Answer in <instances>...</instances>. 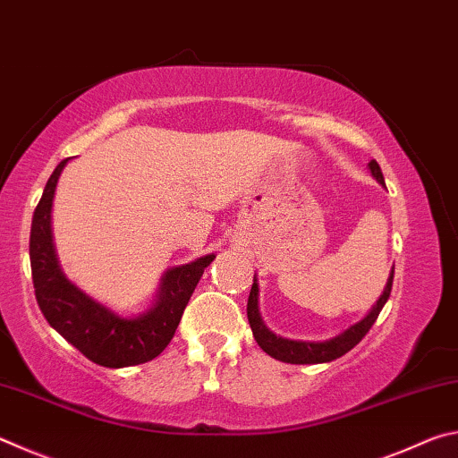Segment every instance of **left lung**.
Masks as SVG:
<instances>
[{
    "mask_svg": "<svg viewBox=\"0 0 458 458\" xmlns=\"http://www.w3.org/2000/svg\"><path fill=\"white\" fill-rule=\"evenodd\" d=\"M369 169L371 175L376 177L379 183H384V175L382 169H379L377 161L371 159L369 161ZM392 283H394V270L390 281L386 284V291L376 307L371 309V313L361 319L358 325L347 329L345 333H341L339 337H333L329 341H321V344H315V341H293V339H284V337H276L273 331H268L265 327V323L260 319L259 313V284L252 283L250 289V297H248V305H246V313H248V323H250L252 335L257 339V344L260 345L262 352H267L270 358L281 360L284 363H325V361H333L345 355L350 350H353L360 341L368 335V331L371 329V325L376 323L379 311L386 305L387 297L392 293Z\"/></svg>",
    "mask_w": 458,
    "mask_h": 458,
    "instance_id": "8db88e82",
    "label": "left lung"
}]
</instances>
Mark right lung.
Wrapping results in <instances>:
<instances>
[{"instance_id":"obj_1","label":"right lung","mask_w":458,"mask_h":458,"mask_svg":"<svg viewBox=\"0 0 458 458\" xmlns=\"http://www.w3.org/2000/svg\"><path fill=\"white\" fill-rule=\"evenodd\" d=\"M66 161H60L46 183L38 201L32 232H30V265H32L34 293L40 311L68 344L84 358L105 368H127L151 361L172 341L183 309L193 289L214 260V254L201 257L190 265L169 270L161 284V297L149 313L135 319H123L87 297L68 283L58 267L52 246L50 208L58 175Z\"/></svg>"}]
</instances>
